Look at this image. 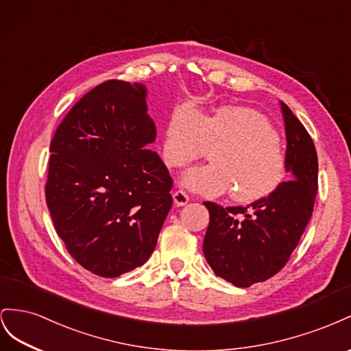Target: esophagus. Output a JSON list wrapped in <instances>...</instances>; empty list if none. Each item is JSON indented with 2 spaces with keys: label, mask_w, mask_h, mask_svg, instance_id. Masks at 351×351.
<instances>
[{
  "label": "esophagus",
  "mask_w": 351,
  "mask_h": 351,
  "mask_svg": "<svg viewBox=\"0 0 351 351\" xmlns=\"http://www.w3.org/2000/svg\"><path fill=\"white\" fill-rule=\"evenodd\" d=\"M173 202L176 206H185L189 202V197L182 189H179V191L173 193Z\"/></svg>",
  "instance_id": "34e87169"
}]
</instances>
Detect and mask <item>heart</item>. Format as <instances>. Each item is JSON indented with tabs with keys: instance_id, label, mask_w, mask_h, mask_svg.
Segmentation results:
<instances>
[{
	"instance_id": "1",
	"label": "heart",
	"mask_w": 351,
	"mask_h": 351,
	"mask_svg": "<svg viewBox=\"0 0 351 351\" xmlns=\"http://www.w3.org/2000/svg\"><path fill=\"white\" fill-rule=\"evenodd\" d=\"M215 148L212 162L188 169L181 184L206 197L231 189L238 203H254L274 194L287 176V153L276 129L252 108L225 106L199 116L182 106L170 116L163 141V158L179 169Z\"/></svg>"
}]
</instances>
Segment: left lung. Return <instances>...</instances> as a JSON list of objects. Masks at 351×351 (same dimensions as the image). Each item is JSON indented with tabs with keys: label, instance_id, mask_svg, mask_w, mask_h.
Masks as SVG:
<instances>
[{
	"label": "left lung",
	"instance_id": "8db88e82",
	"mask_svg": "<svg viewBox=\"0 0 351 351\" xmlns=\"http://www.w3.org/2000/svg\"><path fill=\"white\" fill-rule=\"evenodd\" d=\"M281 110L289 181L247 207L204 203L210 213L204 257L217 276L239 288L263 282L287 265L313 212L316 148L306 128L282 101Z\"/></svg>",
	"mask_w": 351,
	"mask_h": 351
}]
</instances>
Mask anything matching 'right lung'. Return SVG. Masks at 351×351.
<instances>
[{
    "label": "right lung",
    "instance_id": "add662e5",
    "mask_svg": "<svg viewBox=\"0 0 351 351\" xmlns=\"http://www.w3.org/2000/svg\"><path fill=\"white\" fill-rule=\"evenodd\" d=\"M143 84L107 81L85 94L49 145L45 198L69 254L117 278L154 252L173 181L157 153Z\"/></svg>",
    "mask_w": 351,
    "mask_h": 351
}]
</instances>
